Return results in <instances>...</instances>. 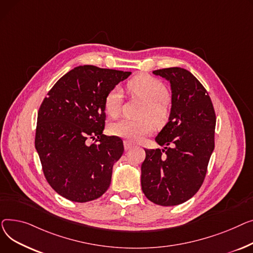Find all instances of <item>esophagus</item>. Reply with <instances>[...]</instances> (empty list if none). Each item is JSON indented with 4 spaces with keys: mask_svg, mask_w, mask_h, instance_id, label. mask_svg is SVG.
<instances>
[{
    "mask_svg": "<svg viewBox=\"0 0 253 253\" xmlns=\"http://www.w3.org/2000/svg\"><path fill=\"white\" fill-rule=\"evenodd\" d=\"M124 145H125V149H126V150H129L130 148L132 147V144L129 143V142H127V141H125V142H124Z\"/></svg>",
    "mask_w": 253,
    "mask_h": 253,
    "instance_id": "esophagus-1",
    "label": "esophagus"
}]
</instances>
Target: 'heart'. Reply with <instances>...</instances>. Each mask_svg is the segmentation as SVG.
Segmentation results:
<instances>
[{"label":"heart","instance_id":"b5f03b06","mask_svg":"<svg viewBox=\"0 0 253 253\" xmlns=\"http://www.w3.org/2000/svg\"><path fill=\"white\" fill-rule=\"evenodd\" d=\"M131 95L143 100L145 103L139 113V120L123 118L109 126V132L113 136L123 138L129 142L140 141L144 136L150 133L154 127L165 126L170 114L168 100V88L156 79L139 74L127 84ZM123 93L121 87L114 86L107 93L104 100V107L110 117H116L121 112Z\"/></svg>","mask_w":253,"mask_h":253}]
</instances>
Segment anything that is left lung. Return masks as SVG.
I'll use <instances>...</instances> for the list:
<instances>
[{
  "label": "left lung",
  "instance_id": "obj_1",
  "mask_svg": "<svg viewBox=\"0 0 253 253\" xmlns=\"http://www.w3.org/2000/svg\"><path fill=\"white\" fill-rule=\"evenodd\" d=\"M170 84L169 123L155 138L163 149H145L141 185L155 204L173 206L186 202L200 189L214 149L215 112L211 97L187 69L154 70Z\"/></svg>",
  "mask_w": 253,
  "mask_h": 253
}]
</instances>
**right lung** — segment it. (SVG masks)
Here are the masks:
<instances>
[{
    "instance_id": "add662e5",
    "label": "right lung",
    "mask_w": 253,
    "mask_h": 253,
    "mask_svg": "<svg viewBox=\"0 0 253 253\" xmlns=\"http://www.w3.org/2000/svg\"><path fill=\"white\" fill-rule=\"evenodd\" d=\"M129 71L78 66L59 80L38 113L36 149L49 185L62 197L87 202L111 183L112 168L124 153L120 137L104 136L107 93ZM93 138L95 143L87 145Z\"/></svg>"
}]
</instances>
